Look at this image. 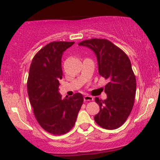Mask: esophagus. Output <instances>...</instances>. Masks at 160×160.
Returning a JSON list of instances; mask_svg holds the SVG:
<instances>
[{
    "instance_id": "1",
    "label": "esophagus",
    "mask_w": 160,
    "mask_h": 160,
    "mask_svg": "<svg viewBox=\"0 0 160 160\" xmlns=\"http://www.w3.org/2000/svg\"><path fill=\"white\" fill-rule=\"evenodd\" d=\"M83 99H84V101H93L94 98L92 97V96H90V95H86L83 97Z\"/></svg>"
}]
</instances>
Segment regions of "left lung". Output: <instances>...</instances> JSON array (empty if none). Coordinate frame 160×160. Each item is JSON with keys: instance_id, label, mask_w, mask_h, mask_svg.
Returning a JSON list of instances; mask_svg holds the SVG:
<instances>
[{"instance_id": "8db88e82", "label": "left lung", "mask_w": 160, "mask_h": 160, "mask_svg": "<svg viewBox=\"0 0 160 160\" xmlns=\"http://www.w3.org/2000/svg\"><path fill=\"white\" fill-rule=\"evenodd\" d=\"M78 45L95 53L100 75L109 80L104 87L107 99L101 101L95 98L100 107V112L94 117L95 122L107 130L120 128L131 112L136 95V77L130 59L107 39L92 38Z\"/></svg>"}]
</instances>
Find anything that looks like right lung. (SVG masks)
I'll return each mask as SVG.
<instances>
[{
	"instance_id": "obj_1",
	"label": "right lung",
	"mask_w": 160,
	"mask_h": 160,
	"mask_svg": "<svg viewBox=\"0 0 160 160\" xmlns=\"http://www.w3.org/2000/svg\"><path fill=\"white\" fill-rule=\"evenodd\" d=\"M74 42H53L32 59L29 71L28 92L35 117L44 130L62 135L72 129L83 103L82 94L62 98L59 92L62 77V57Z\"/></svg>"
}]
</instances>
